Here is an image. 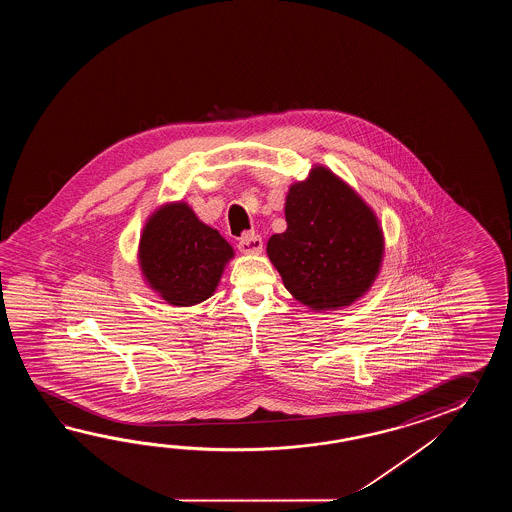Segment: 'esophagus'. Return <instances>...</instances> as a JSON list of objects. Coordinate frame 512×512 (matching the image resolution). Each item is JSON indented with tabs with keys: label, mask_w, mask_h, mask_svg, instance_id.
Listing matches in <instances>:
<instances>
[{
	"label": "esophagus",
	"mask_w": 512,
	"mask_h": 512,
	"mask_svg": "<svg viewBox=\"0 0 512 512\" xmlns=\"http://www.w3.org/2000/svg\"><path fill=\"white\" fill-rule=\"evenodd\" d=\"M238 249L243 254H258L263 249V241L258 234L247 232L240 241H238Z\"/></svg>",
	"instance_id": "esophagus-1"
}]
</instances>
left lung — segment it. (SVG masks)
I'll list each match as a JSON object with an SVG mask.
<instances>
[{
    "instance_id": "1",
    "label": "left lung",
    "mask_w": 512,
    "mask_h": 512,
    "mask_svg": "<svg viewBox=\"0 0 512 512\" xmlns=\"http://www.w3.org/2000/svg\"><path fill=\"white\" fill-rule=\"evenodd\" d=\"M287 230L274 234L267 254L283 285L302 304L335 309L366 293L381 267L382 230L370 207L326 168L291 186Z\"/></svg>"
}]
</instances>
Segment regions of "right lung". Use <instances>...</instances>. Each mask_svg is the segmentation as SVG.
Wrapping results in <instances>:
<instances>
[{"label": "right lung", "instance_id": "right-lung-1", "mask_svg": "<svg viewBox=\"0 0 512 512\" xmlns=\"http://www.w3.org/2000/svg\"><path fill=\"white\" fill-rule=\"evenodd\" d=\"M232 247L186 203L159 208L142 230L141 267L168 304H199L216 291Z\"/></svg>", "mask_w": 512, "mask_h": 512}]
</instances>
